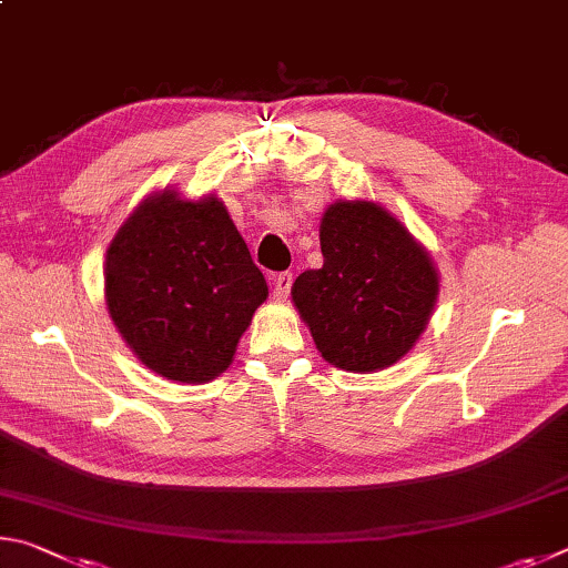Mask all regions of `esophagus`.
Wrapping results in <instances>:
<instances>
[{"instance_id":"obj_1","label":"esophagus","mask_w":568,"mask_h":568,"mask_svg":"<svg viewBox=\"0 0 568 568\" xmlns=\"http://www.w3.org/2000/svg\"><path fill=\"white\" fill-rule=\"evenodd\" d=\"M292 284H294V274L292 272H282L274 276V300L276 302H286V296L292 292Z\"/></svg>"}]
</instances>
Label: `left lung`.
I'll use <instances>...</instances> for the list:
<instances>
[{"mask_svg": "<svg viewBox=\"0 0 568 568\" xmlns=\"http://www.w3.org/2000/svg\"><path fill=\"white\" fill-rule=\"evenodd\" d=\"M322 268L296 276L292 302L336 369L382 372L419 342L439 300L432 254L392 212L339 199L320 226Z\"/></svg>", "mask_w": 568, "mask_h": 568, "instance_id": "left-lung-1", "label": "left lung"}]
</instances>
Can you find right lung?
<instances>
[{
    "label": "right lung",
    "mask_w": 568,
    "mask_h": 568,
    "mask_svg": "<svg viewBox=\"0 0 568 568\" xmlns=\"http://www.w3.org/2000/svg\"><path fill=\"white\" fill-rule=\"evenodd\" d=\"M268 286L216 194L164 186L139 202L106 248L104 302L146 369L206 384L229 369Z\"/></svg>",
    "instance_id": "obj_1"
}]
</instances>
